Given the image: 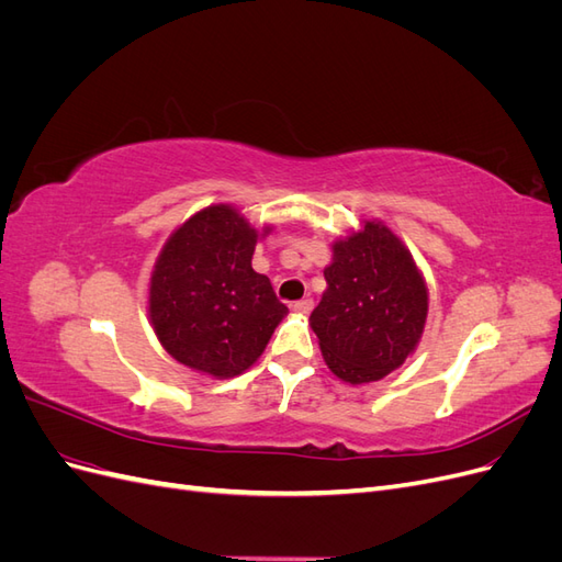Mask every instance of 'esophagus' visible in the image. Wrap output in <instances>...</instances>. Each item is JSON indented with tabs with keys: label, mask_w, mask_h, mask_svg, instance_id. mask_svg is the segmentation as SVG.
I'll list each match as a JSON object with an SVG mask.
<instances>
[{
	"label": "esophagus",
	"mask_w": 562,
	"mask_h": 562,
	"mask_svg": "<svg viewBox=\"0 0 562 562\" xmlns=\"http://www.w3.org/2000/svg\"><path fill=\"white\" fill-rule=\"evenodd\" d=\"M293 310H295L297 314H310V312L314 310V300H312V297L297 300V302H293Z\"/></svg>",
	"instance_id": "esophagus-1"
}]
</instances>
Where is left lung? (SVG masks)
Segmentation results:
<instances>
[{
  "label": "left lung",
  "mask_w": 562,
  "mask_h": 562,
  "mask_svg": "<svg viewBox=\"0 0 562 562\" xmlns=\"http://www.w3.org/2000/svg\"><path fill=\"white\" fill-rule=\"evenodd\" d=\"M328 291L312 328L328 368L349 384L378 382L417 347L429 295L413 255L380 223L333 246Z\"/></svg>",
  "instance_id": "8db88e82"
}]
</instances>
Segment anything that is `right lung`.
Masks as SVG:
<instances>
[{"mask_svg": "<svg viewBox=\"0 0 562 562\" xmlns=\"http://www.w3.org/2000/svg\"><path fill=\"white\" fill-rule=\"evenodd\" d=\"M255 244L258 232L229 206L199 211L166 241L149 281V316L182 366L220 380L241 375L288 314L250 265Z\"/></svg>", "mask_w": 562, "mask_h": 562, "instance_id": "right-lung-1", "label": "right lung"}]
</instances>
